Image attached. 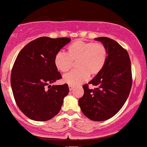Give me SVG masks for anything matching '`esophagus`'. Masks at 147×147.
I'll return each mask as SVG.
<instances>
[{
    "label": "esophagus",
    "instance_id": "esophagus-1",
    "mask_svg": "<svg viewBox=\"0 0 147 147\" xmlns=\"http://www.w3.org/2000/svg\"><path fill=\"white\" fill-rule=\"evenodd\" d=\"M68 87H69V90H72V89L74 88V86H72V85H68Z\"/></svg>",
    "mask_w": 147,
    "mask_h": 147
}]
</instances>
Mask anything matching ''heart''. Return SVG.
<instances>
[{
    "mask_svg": "<svg viewBox=\"0 0 147 147\" xmlns=\"http://www.w3.org/2000/svg\"><path fill=\"white\" fill-rule=\"evenodd\" d=\"M108 53L103 44L93 42L76 41L68 48V53L59 51L55 57V66L62 72L70 70L73 62L77 68L63 76V81L72 86H78L87 81L90 74L95 75L104 68Z\"/></svg>",
    "mask_w": 147,
    "mask_h": 147,
    "instance_id": "1",
    "label": "heart"
}]
</instances>
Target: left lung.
Wrapping results in <instances>:
<instances>
[{
	"instance_id": "1",
	"label": "left lung",
	"mask_w": 147,
	"mask_h": 147,
	"mask_svg": "<svg viewBox=\"0 0 147 147\" xmlns=\"http://www.w3.org/2000/svg\"><path fill=\"white\" fill-rule=\"evenodd\" d=\"M107 50V60L104 68L89 84L97 86L89 89L83 86L84 94L79 105L84 115L93 121H104L113 117L125 104L131 86V60L127 51L119 43L108 37H98Z\"/></svg>"
}]
</instances>
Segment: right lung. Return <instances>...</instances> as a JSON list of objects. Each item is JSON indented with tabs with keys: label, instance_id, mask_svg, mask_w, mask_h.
Returning a JSON list of instances; mask_svg holds the SVG:
<instances>
[{
	"label": "right lung",
	"instance_id": "obj_1",
	"mask_svg": "<svg viewBox=\"0 0 147 147\" xmlns=\"http://www.w3.org/2000/svg\"><path fill=\"white\" fill-rule=\"evenodd\" d=\"M70 41L66 37H39L18 53L11 70V89L18 107L30 119L47 121L60 111L69 88L66 84L51 86L61 78L54 60Z\"/></svg>",
	"mask_w": 147,
	"mask_h": 147
}]
</instances>
